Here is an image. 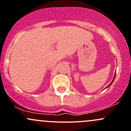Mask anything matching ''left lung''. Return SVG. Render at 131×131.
I'll use <instances>...</instances> for the list:
<instances>
[{
    "label": "left lung",
    "instance_id": "obj_1",
    "mask_svg": "<svg viewBox=\"0 0 131 131\" xmlns=\"http://www.w3.org/2000/svg\"><path fill=\"white\" fill-rule=\"evenodd\" d=\"M115 75H116V73H115V76H114V78H113V80H112V82H111V83H110V84H109V85H108V86H107L106 88H109V87H110V85H112V83H113V81H114V79H115ZM106 88H105V89H106Z\"/></svg>",
    "mask_w": 131,
    "mask_h": 131
}]
</instances>
